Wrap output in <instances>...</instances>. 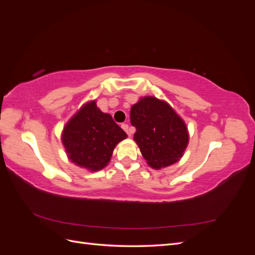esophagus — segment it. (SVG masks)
I'll return each mask as SVG.
<instances>
[{
	"mask_svg": "<svg viewBox=\"0 0 255 255\" xmlns=\"http://www.w3.org/2000/svg\"><path fill=\"white\" fill-rule=\"evenodd\" d=\"M121 128L126 130V133L127 134H128V135H130V134H133V132H134V129H132L130 128L129 127H128V125H127V123H123V125L121 126Z\"/></svg>",
	"mask_w": 255,
	"mask_h": 255,
	"instance_id": "esophagus-1",
	"label": "esophagus"
}]
</instances>
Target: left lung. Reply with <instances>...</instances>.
Here are the masks:
<instances>
[{
  "label": "left lung",
  "mask_w": 255,
  "mask_h": 255,
  "mask_svg": "<svg viewBox=\"0 0 255 255\" xmlns=\"http://www.w3.org/2000/svg\"><path fill=\"white\" fill-rule=\"evenodd\" d=\"M130 123L136 128L134 140L152 168L176 163L188 143L184 121L166 102L145 97L130 109Z\"/></svg>",
  "instance_id": "8db88e82"
}]
</instances>
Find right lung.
Returning <instances> with one entry per match:
<instances>
[{
  "label": "right lung",
  "instance_id": "add662e5",
  "mask_svg": "<svg viewBox=\"0 0 255 255\" xmlns=\"http://www.w3.org/2000/svg\"><path fill=\"white\" fill-rule=\"evenodd\" d=\"M125 138L127 133L111 115L98 109L96 101L82 107L61 135L69 159L91 171L101 170L109 164L116 144Z\"/></svg>",
  "mask_w": 255,
  "mask_h": 255
}]
</instances>
